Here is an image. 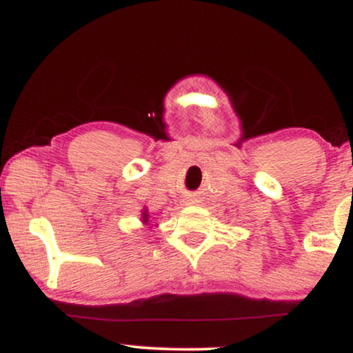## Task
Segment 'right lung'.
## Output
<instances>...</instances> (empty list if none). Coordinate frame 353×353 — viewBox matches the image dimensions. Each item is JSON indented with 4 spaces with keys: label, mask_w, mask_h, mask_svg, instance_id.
Listing matches in <instances>:
<instances>
[{
    "label": "right lung",
    "mask_w": 353,
    "mask_h": 353,
    "mask_svg": "<svg viewBox=\"0 0 353 353\" xmlns=\"http://www.w3.org/2000/svg\"><path fill=\"white\" fill-rule=\"evenodd\" d=\"M143 217H144V222H148V214L144 212V216H143Z\"/></svg>",
    "instance_id": "right-lung-1"
}]
</instances>
